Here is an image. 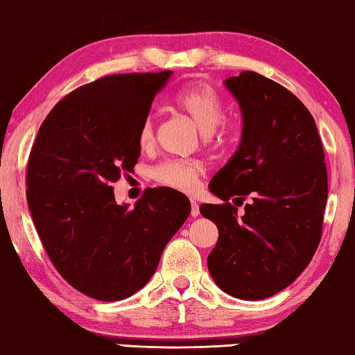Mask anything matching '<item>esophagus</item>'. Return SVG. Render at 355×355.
Listing matches in <instances>:
<instances>
[{
    "mask_svg": "<svg viewBox=\"0 0 355 355\" xmlns=\"http://www.w3.org/2000/svg\"><path fill=\"white\" fill-rule=\"evenodd\" d=\"M191 205H192V210H191V215L196 218L200 215V208H198V203L196 200H191Z\"/></svg>",
    "mask_w": 355,
    "mask_h": 355,
    "instance_id": "34e87169",
    "label": "esophagus"
}]
</instances>
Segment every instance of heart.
I'll return each instance as SVG.
<instances>
[{
	"label": "heart",
	"mask_w": 355,
	"mask_h": 355,
	"mask_svg": "<svg viewBox=\"0 0 355 355\" xmlns=\"http://www.w3.org/2000/svg\"><path fill=\"white\" fill-rule=\"evenodd\" d=\"M174 103L191 118L198 129L205 135H210L216 130L225 118V103L218 95V92L205 82H191L181 89L174 96ZM155 140L153 119L144 121L139 130L140 147H150ZM198 169L196 164L181 162H166L158 164L152 169V178L162 186L178 189V191L189 192L197 186Z\"/></svg>",
	"instance_id": "1"
}]
</instances>
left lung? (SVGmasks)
Instances as JSON below:
<instances>
[{"label": "left lung", "instance_id": "obj_1", "mask_svg": "<svg viewBox=\"0 0 355 355\" xmlns=\"http://www.w3.org/2000/svg\"><path fill=\"white\" fill-rule=\"evenodd\" d=\"M239 103V147L213 176L221 205L200 213L220 237L207 265L218 288L232 297L260 300L294 283L320 244L328 176L317 124L297 96L252 71L225 80ZM249 195L236 218L231 196Z\"/></svg>", "mask_w": 355, "mask_h": 355}]
</instances>
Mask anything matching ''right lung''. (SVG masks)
I'll use <instances>...</instances> for the list:
<instances>
[{
  "instance_id": "right-lung-1",
  "label": "right lung",
  "mask_w": 355,
  "mask_h": 355,
  "mask_svg": "<svg viewBox=\"0 0 355 355\" xmlns=\"http://www.w3.org/2000/svg\"><path fill=\"white\" fill-rule=\"evenodd\" d=\"M173 71L113 74L66 95L38 129L27 164V202L51 263L79 293L129 297L152 278L191 213L184 193L145 191L118 205L113 182L134 173L139 130Z\"/></svg>"
}]
</instances>
